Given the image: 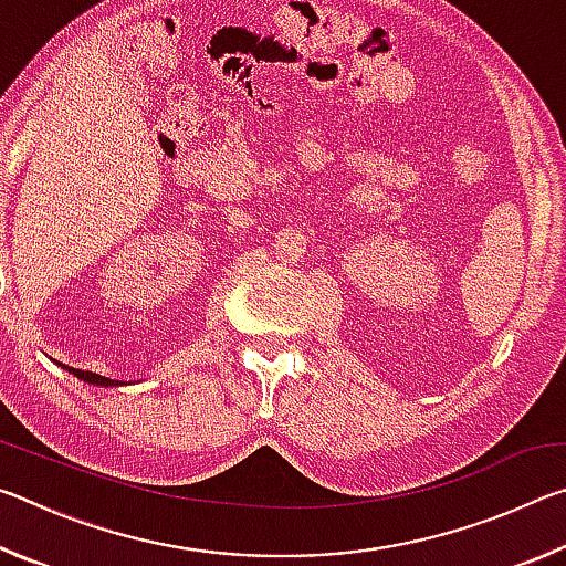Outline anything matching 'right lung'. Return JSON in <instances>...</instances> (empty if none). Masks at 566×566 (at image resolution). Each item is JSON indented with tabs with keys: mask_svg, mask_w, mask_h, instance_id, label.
I'll use <instances>...</instances> for the list:
<instances>
[{
	"mask_svg": "<svg viewBox=\"0 0 566 566\" xmlns=\"http://www.w3.org/2000/svg\"><path fill=\"white\" fill-rule=\"evenodd\" d=\"M72 369V367H70ZM72 375H76L84 381H90V385H102V387H112V385H119L117 379H107V377H99L94 375V371H84V369H72Z\"/></svg>",
	"mask_w": 566,
	"mask_h": 566,
	"instance_id": "1",
	"label": "right lung"
}]
</instances>
